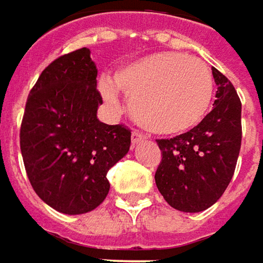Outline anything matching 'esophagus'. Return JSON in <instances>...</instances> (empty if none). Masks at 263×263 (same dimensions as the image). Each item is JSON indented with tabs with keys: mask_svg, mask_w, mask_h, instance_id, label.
<instances>
[{
	"mask_svg": "<svg viewBox=\"0 0 263 263\" xmlns=\"http://www.w3.org/2000/svg\"><path fill=\"white\" fill-rule=\"evenodd\" d=\"M144 140H145V137H144L141 132H138V131L132 132L131 141H132V144H134V145H135V144H138V143H143Z\"/></svg>",
	"mask_w": 263,
	"mask_h": 263,
	"instance_id": "esophagus-1",
	"label": "esophagus"
}]
</instances>
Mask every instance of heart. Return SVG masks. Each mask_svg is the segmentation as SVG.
<instances>
[{"mask_svg": "<svg viewBox=\"0 0 263 263\" xmlns=\"http://www.w3.org/2000/svg\"><path fill=\"white\" fill-rule=\"evenodd\" d=\"M113 85L129 101L134 120L159 135L190 131L204 118L213 97V78L203 60L177 51L154 52L122 66ZM104 100L116 104V91L100 84Z\"/></svg>", "mask_w": 263, "mask_h": 263, "instance_id": "b5f03b06", "label": "heart"}]
</instances>
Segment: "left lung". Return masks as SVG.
<instances>
[{
  "instance_id": "8db88e82",
  "label": "left lung",
  "mask_w": 263,
  "mask_h": 263,
  "mask_svg": "<svg viewBox=\"0 0 263 263\" xmlns=\"http://www.w3.org/2000/svg\"><path fill=\"white\" fill-rule=\"evenodd\" d=\"M218 86L211 113L197 126L169 140H157L162 162L156 185L177 211H206L215 204L234 175L241 147V101L234 85L212 67Z\"/></svg>"
}]
</instances>
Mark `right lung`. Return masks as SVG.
Listing matches in <instances>:
<instances>
[{
  "label": "right lung",
  "instance_id": "obj_1",
  "mask_svg": "<svg viewBox=\"0 0 263 263\" xmlns=\"http://www.w3.org/2000/svg\"><path fill=\"white\" fill-rule=\"evenodd\" d=\"M88 48L48 64L29 92L20 150L32 189L66 215L94 211L107 197V172L129 152L131 131L100 122L103 98Z\"/></svg>",
  "mask_w": 263,
  "mask_h": 263
}]
</instances>
